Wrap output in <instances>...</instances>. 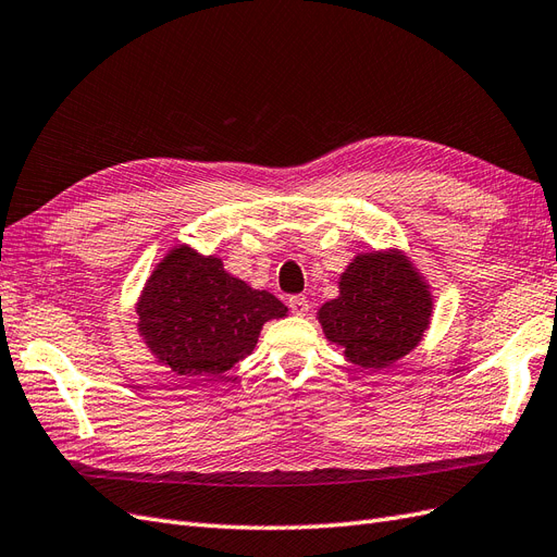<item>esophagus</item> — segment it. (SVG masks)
<instances>
[{
	"label": "esophagus",
	"instance_id": "esophagus-1",
	"mask_svg": "<svg viewBox=\"0 0 557 557\" xmlns=\"http://www.w3.org/2000/svg\"><path fill=\"white\" fill-rule=\"evenodd\" d=\"M288 307H290V311H293L295 315H307V311H309V299H307L305 295H295V297H290Z\"/></svg>",
	"mask_w": 557,
	"mask_h": 557
}]
</instances>
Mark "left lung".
I'll return each mask as SVG.
<instances>
[{
  "label": "left lung",
  "mask_w": 557,
  "mask_h": 557,
  "mask_svg": "<svg viewBox=\"0 0 557 557\" xmlns=\"http://www.w3.org/2000/svg\"><path fill=\"white\" fill-rule=\"evenodd\" d=\"M432 313L428 285L401 256L369 252L348 264L339 297L318 311L327 339L367 369L391 367L423 336Z\"/></svg>",
  "instance_id": "8db88e82"
}]
</instances>
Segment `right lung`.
<instances>
[{
  "label": "right lung",
  "instance_id": "obj_1",
  "mask_svg": "<svg viewBox=\"0 0 557 557\" xmlns=\"http://www.w3.org/2000/svg\"><path fill=\"white\" fill-rule=\"evenodd\" d=\"M285 305L230 276L218 258L188 246L166 256L139 301V332L148 348L183 376H221L256 348L267 320Z\"/></svg>",
  "mask_w": 557,
  "mask_h": 557
}]
</instances>
